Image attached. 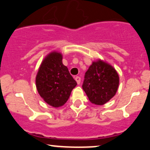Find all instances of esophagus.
<instances>
[{"mask_svg":"<svg viewBox=\"0 0 150 150\" xmlns=\"http://www.w3.org/2000/svg\"><path fill=\"white\" fill-rule=\"evenodd\" d=\"M75 80H76V83L78 84H80V83H81V78L79 76H76L75 77Z\"/></svg>","mask_w":150,"mask_h":150,"instance_id":"34e87169","label":"esophagus"}]
</instances>
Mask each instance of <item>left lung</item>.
Returning <instances> with one entry per match:
<instances>
[{"mask_svg":"<svg viewBox=\"0 0 150 150\" xmlns=\"http://www.w3.org/2000/svg\"><path fill=\"white\" fill-rule=\"evenodd\" d=\"M119 76L117 70L107 62L93 61L86 72L82 87L91 103L103 105L117 92Z\"/></svg>","mask_w":150,"mask_h":150,"instance_id":"left-lung-1","label":"left lung"}]
</instances>
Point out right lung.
Listing matches in <instances>:
<instances>
[{
	"label": "right lung",
	"mask_w": 150,
	"mask_h": 150,
	"mask_svg": "<svg viewBox=\"0 0 150 150\" xmlns=\"http://www.w3.org/2000/svg\"><path fill=\"white\" fill-rule=\"evenodd\" d=\"M76 85L68 68L62 64V54L55 50L47 54L36 76V89L44 101L54 108L63 106Z\"/></svg>",
	"instance_id": "1"
}]
</instances>
